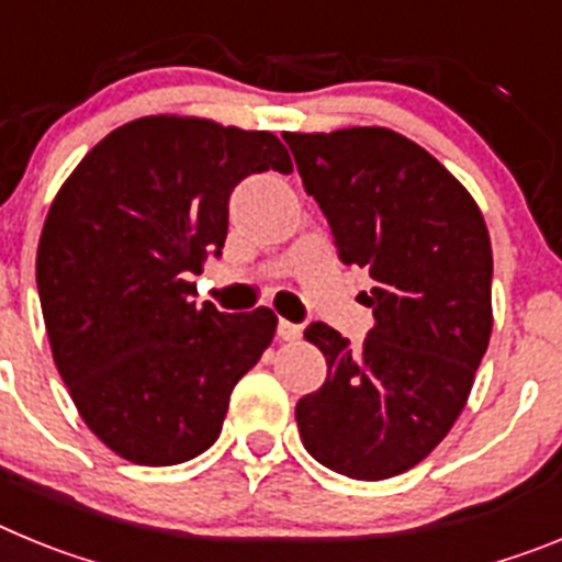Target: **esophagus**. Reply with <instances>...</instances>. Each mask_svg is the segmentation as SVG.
Segmentation results:
<instances>
[{"mask_svg":"<svg viewBox=\"0 0 562 562\" xmlns=\"http://www.w3.org/2000/svg\"><path fill=\"white\" fill-rule=\"evenodd\" d=\"M301 326L297 324H292V321H278V337H281V340H297V337H301Z\"/></svg>","mask_w":562,"mask_h":562,"instance_id":"obj_1","label":"esophagus"}]
</instances>
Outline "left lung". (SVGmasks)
I'll list each match as a JSON object with an SVG mask.
<instances>
[{
  "mask_svg": "<svg viewBox=\"0 0 562 562\" xmlns=\"http://www.w3.org/2000/svg\"><path fill=\"white\" fill-rule=\"evenodd\" d=\"M342 265L374 281L360 349L326 324L324 389L295 405L304 448L357 481H382L439 445L473 389L493 331V247L481 207L448 168L382 126L286 132Z\"/></svg>",
  "mask_w": 562,
  "mask_h": 562,
  "instance_id": "obj_1",
  "label": "left lung"
}]
</instances>
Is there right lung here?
Here are the masks:
<instances>
[{"mask_svg": "<svg viewBox=\"0 0 562 562\" xmlns=\"http://www.w3.org/2000/svg\"><path fill=\"white\" fill-rule=\"evenodd\" d=\"M292 171L272 132L148 114L114 128L58 188L36 252L53 360L87 428L132 464L171 467L220 439L233 385L265 355L267 306L191 301L227 238V200Z\"/></svg>", "mask_w": 562, "mask_h": 562, "instance_id": "right-lung-1", "label": "right lung"}]
</instances>
